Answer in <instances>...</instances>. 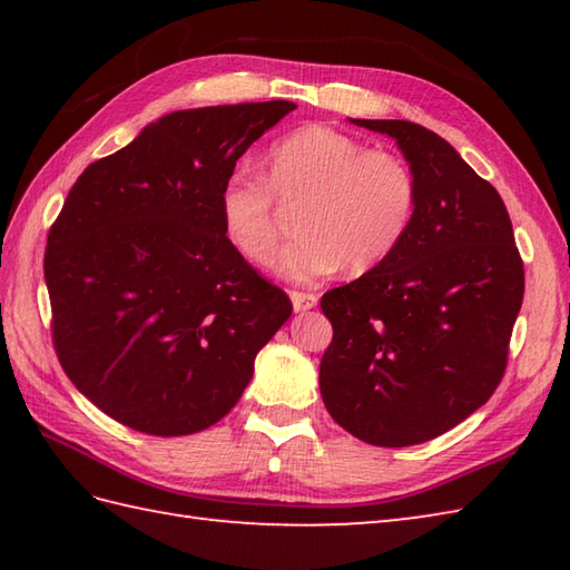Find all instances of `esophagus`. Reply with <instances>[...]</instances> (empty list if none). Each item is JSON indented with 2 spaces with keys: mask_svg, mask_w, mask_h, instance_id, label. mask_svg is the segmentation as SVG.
Here are the masks:
<instances>
[{
  "mask_svg": "<svg viewBox=\"0 0 570 570\" xmlns=\"http://www.w3.org/2000/svg\"><path fill=\"white\" fill-rule=\"evenodd\" d=\"M292 304L296 311H308L318 304V296L306 292H292Z\"/></svg>",
  "mask_w": 570,
  "mask_h": 570,
  "instance_id": "1",
  "label": "esophagus"
}]
</instances>
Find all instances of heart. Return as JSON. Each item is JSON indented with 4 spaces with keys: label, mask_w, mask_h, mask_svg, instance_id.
I'll return each instance as SVG.
<instances>
[{
    "label": "heart",
    "mask_w": 570,
    "mask_h": 570,
    "mask_svg": "<svg viewBox=\"0 0 570 570\" xmlns=\"http://www.w3.org/2000/svg\"><path fill=\"white\" fill-rule=\"evenodd\" d=\"M276 195L304 200L294 239L274 269L311 282L343 269L365 274L390 259L416 217L419 186L406 161L374 151L325 125L296 129L266 151V178L239 166L220 188V223L229 245L254 264L272 259L278 242Z\"/></svg>",
    "instance_id": "heart-1"
}]
</instances>
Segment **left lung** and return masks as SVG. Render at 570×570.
<instances>
[{
  "label": "left lung",
  "instance_id": "8db88e82",
  "mask_svg": "<svg viewBox=\"0 0 570 570\" xmlns=\"http://www.w3.org/2000/svg\"><path fill=\"white\" fill-rule=\"evenodd\" d=\"M353 125L396 141L419 205L390 259L323 294L333 341L318 382L347 433L404 448L451 431L498 390L524 262L500 193L445 139L406 119Z\"/></svg>",
  "mask_w": 570,
  "mask_h": 570
}]
</instances>
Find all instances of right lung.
Here are the masks:
<instances>
[{"instance_id":"right-lung-1","label":"right lung","mask_w":570,"mask_h":570,"mask_svg":"<svg viewBox=\"0 0 570 570\" xmlns=\"http://www.w3.org/2000/svg\"><path fill=\"white\" fill-rule=\"evenodd\" d=\"M294 102L180 110L90 164L48 229L43 276L60 367L125 426H213L252 380L292 301L229 245L220 188Z\"/></svg>"}]
</instances>
